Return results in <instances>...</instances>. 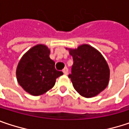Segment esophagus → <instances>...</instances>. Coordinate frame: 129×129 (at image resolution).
I'll list each match as a JSON object with an SVG mask.
<instances>
[{
    "mask_svg": "<svg viewBox=\"0 0 129 129\" xmlns=\"http://www.w3.org/2000/svg\"><path fill=\"white\" fill-rule=\"evenodd\" d=\"M63 74L66 75H68V72H69V69H68V68H64L63 69Z\"/></svg>",
    "mask_w": 129,
    "mask_h": 129,
    "instance_id": "34e87169",
    "label": "esophagus"
}]
</instances>
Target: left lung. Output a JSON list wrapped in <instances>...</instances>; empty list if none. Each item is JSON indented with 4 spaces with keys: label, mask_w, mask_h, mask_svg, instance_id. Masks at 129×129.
<instances>
[{
    "label": "left lung",
    "mask_w": 129,
    "mask_h": 129,
    "mask_svg": "<svg viewBox=\"0 0 129 129\" xmlns=\"http://www.w3.org/2000/svg\"><path fill=\"white\" fill-rule=\"evenodd\" d=\"M69 53L73 58V66L69 77L80 95L92 98L106 88L109 68L98 50L84 44L77 49H69Z\"/></svg>",
    "instance_id": "left-lung-1"
}]
</instances>
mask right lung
Masks as SVG:
<instances>
[{
	"label": "right lung",
	"mask_w": 129,
	"mask_h": 129,
	"mask_svg": "<svg viewBox=\"0 0 129 129\" xmlns=\"http://www.w3.org/2000/svg\"><path fill=\"white\" fill-rule=\"evenodd\" d=\"M50 51L44 45H37L26 53L18 65V83L34 96L44 94L52 88L58 77L63 75L56 70L55 63L49 57Z\"/></svg>",
	"instance_id": "right-lung-1"
}]
</instances>
